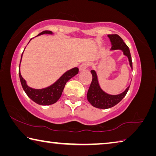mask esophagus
I'll return each instance as SVG.
<instances>
[{
  "label": "esophagus",
  "mask_w": 156,
  "mask_h": 156,
  "mask_svg": "<svg viewBox=\"0 0 156 156\" xmlns=\"http://www.w3.org/2000/svg\"><path fill=\"white\" fill-rule=\"evenodd\" d=\"M87 67H88V63H83L80 65V67H79V70H80V72H83V71L85 70Z\"/></svg>",
  "instance_id": "1"
}]
</instances>
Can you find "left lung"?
<instances>
[{
  "label": "left lung",
  "mask_w": 156,
  "mask_h": 156,
  "mask_svg": "<svg viewBox=\"0 0 156 156\" xmlns=\"http://www.w3.org/2000/svg\"><path fill=\"white\" fill-rule=\"evenodd\" d=\"M108 37H109L112 44V48L110 50H122L124 55L127 56L128 58L130 67L132 69V61L129 49L128 46L125 44V42L123 41L122 38L117 34L108 35ZM90 72L92 73L93 79L87 92V100L93 106L101 109L110 108L113 107L119 102H120L127 94L129 86L125 90V91L121 93V94L115 95L108 94L100 88L96 72L94 70H91Z\"/></svg>",
  "instance_id": "left-lung-1"
}]
</instances>
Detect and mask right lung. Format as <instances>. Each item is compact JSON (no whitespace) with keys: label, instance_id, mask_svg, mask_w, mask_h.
<instances>
[{"label":"right lung","instance_id":"add662e5","mask_svg":"<svg viewBox=\"0 0 156 156\" xmlns=\"http://www.w3.org/2000/svg\"><path fill=\"white\" fill-rule=\"evenodd\" d=\"M43 34H52V32L50 30H44L43 32L39 33L38 35H43ZM22 55H23V52L22 54ZM78 71L79 69L78 67H74L72 69H69L65 73L56 83L48 87L41 89H35L28 86L26 83V81L22 77L20 69L19 76L22 88H23L25 93H27L28 97H29L33 101H35V103L39 104V105L46 106L55 104L58 100V99L61 98L62 95V93H63V89L66 86L67 82L77 74Z\"/></svg>","mask_w":156,"mask_h":156}]
</instances>
